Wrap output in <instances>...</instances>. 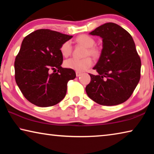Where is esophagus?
<instances>
[{"label": "esophagus", "mask_w": 154, "mask_h": 154, "mask_svg": "<svg viewBox=\"0 0 154 154\" xmlns=\"http://www.w3.org/2000/svg\"><path fill=\"white\" fill-rule=\"evenodd\" d=\"M81 75H82V72H77V71L76 72V76H77V77H79Z\"/></svg>", "instance_id": "1"}]
</instances>
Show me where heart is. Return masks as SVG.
<instances>
[{
	"mask_svg": "<svg viewBox=\"0 0 154 154\" xmlns=\"http://www.w3.org/2000/svg\"><path fill=\"white\" fill-rule=\"evenodd\" d=\"M75 41L80 45L86 47L87 49H85L84 53V56L86 57L82 59L73 58L68 59L64 62V66L68 69L74 70L77 72H83L86 71L93 64L92 59L90 56H87L90 55L93 58H98L100 56V50L98 48L94 46L95 44V41L92 36L89 35H80L76 38ZM72 49L71 41H66L62 44L60 50V53L62 56L64 57H68L71 54Z\"/></svg>",
	"mask_w": 154,
	"mask_h": 154,
	"instance_id": "heart-1",
	"label": "heart"
}]
</instances>
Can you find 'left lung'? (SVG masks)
<instances>
[{
	"label": "left lung",
	"mask_w": 154,
	"mask_h": 154,
	"mask_svg": "<svg viewBox=\"0 0 154 154\" xmlns=\"http://www.w3.org/2000/svg\"><path fill=\"white\" fill-rule=\"evenodd\" d=\"M90 34L103 38V49L93 68L98 75L90 74L87 94L101 105L123 103L131 96L140 77L141 61L133 38L120 26L112 22L100 26Z\"/></svg>",
	"instance_id": "obj_1"
}]
</instances>
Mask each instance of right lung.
Wrapping results in <instances>:
<instances>
[{"label": "right lung", "mask_w": 154, "mask_h": 154, "mask_svg": "<svg viewBox=\"0 0 154 154\" xmlns=\"http://www.w3.org/2000/svg\"><path fill=\"white\" fill-rule=\"evenodd\" d=\"M72 36L39 29L24 38L15 58V79L24 97L41 107L54 106L64 98L74 70L62 68L60 47Z\"/></svg>", "instance_id": "right-lung-1"}]
</instances>
